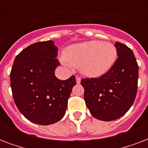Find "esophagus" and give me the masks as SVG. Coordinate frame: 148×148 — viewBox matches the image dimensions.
<instances>
[{
    "instance_id": "34e87169",
    "label": "esophagus",
    "mask_w": 148,
    "mask_h": 148,
    "mask_svg": "<svg viewBox=\"0 0 148 148\" xmlns=\"http://www.w3.org/2000/svg\"><path fill=\"white\" fill-rule=\"evenodd\" d=\"M81 79L79 77H76V82L77 84H80L81 83Z\"/></svg>"
}]
</instances>
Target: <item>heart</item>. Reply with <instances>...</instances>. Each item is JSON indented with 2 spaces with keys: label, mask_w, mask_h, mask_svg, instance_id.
I'll return each instance as SVG.
<instances>
[{
  "label": "heart",
  "mask_w": 148,
  "mask_h": 148,
  "mask_svg": "<svg viewBox=\"0 0 148 148\" xmlns=\"http://www.w3.org/2000/svg\"><path fill=\"white\" fill-rule=\"evenodd\" d=\"M117 57V48L112 43L88 40L70 45L60 61L67 67H80L85 76L98 77L111 69Z\"/></svg>",
  "instance_id": "heart-1"
}]
</instances>
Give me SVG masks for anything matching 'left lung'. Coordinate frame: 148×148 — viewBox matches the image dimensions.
I'll use <instances>...</instances> for the list:
<instances>
[{"mask_svg": "<svg viewBox=\"0 0 148 148\" xmlns=\"http://www.w3.org/2000/svg\"><path fill=\"white\" fill-rule=\"evenodd\" d=\"M117 59L111 69L98 78H83L84 101L93 117L103 121L126 114L135 100L138 65L132 50L115 42Z\"/></svg>", "mask_w": 148, "mask_h": 148, "instance_id": "left-lung-1", "label": "left lung"}]
</instances>
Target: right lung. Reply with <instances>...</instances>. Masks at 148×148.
<instances>
[{
    "label": "right lung",
    "mask_w": 148,
    "mask_h": 148,
    "mask_svg": "<svg viewBox=\"0 0 148 148\" xmlns=\"http://www.w3.org/2000/svg\"><path fill=\"white\" fill-rule=\"evenodd\" d=\"M57 57L53 40L34 43L15 58L10 71L15 104L28 121L40 125L54 124L64 116L76 84L74 75L66 81L56 77Z\"/></svg>",
    "instance_id": "obj_1"
}]
</instances>
